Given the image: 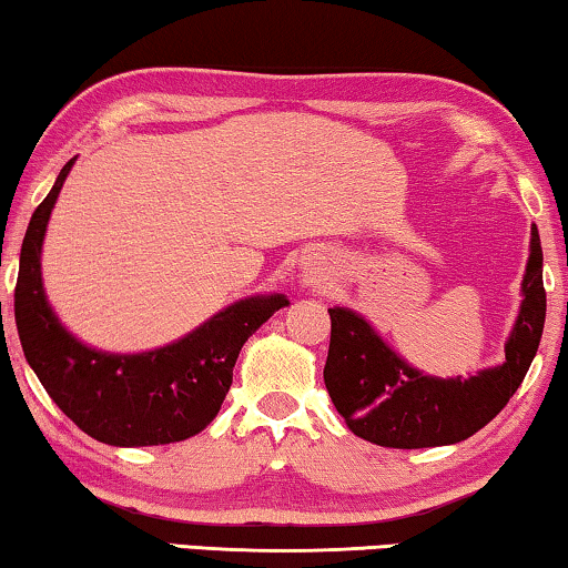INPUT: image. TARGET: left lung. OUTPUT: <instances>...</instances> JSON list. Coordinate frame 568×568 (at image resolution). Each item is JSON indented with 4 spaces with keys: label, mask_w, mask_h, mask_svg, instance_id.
<instances>
[{
    "label": "left lung",
    "mask_w": 568,
    "mask_h": 568,
    "mask_svg": "<svg viewBox=\"0 0 568 568\" xmlns=\"http://www.w3.org/2000/svg\"><path fill=\"white\" fill-rule=\"evenodd\" d=\"M520 310L505 339V361L469 378H439L408 365L363 314L333 307L325 386L347 429L394 449L465 442L503 412L534 363L546 322L544 251L530 229Z\"/></svg>",
    "instance_id": "left-lung-1"
}]
</instances>
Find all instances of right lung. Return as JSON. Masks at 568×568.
<instances>
[{
	"label": "right lung",
	"instance_id": "1",
	"mask_svg": "<svg viewBox=\"0 0 568 568\" xmlns=\"http://www.w3.org/2000/svg\"><path fill=\"white\" fill-rule=\"evenodd\" d=\"M73 162L75 156L60 170L22 241L14 322L24 357L60 412L95 442L156 447L190 439L221 412L243 343L290 300L246 296L146 353H106L81 343L52 312L40 272L50 213Z\"/></svg>",
	"mask_w": 568,
	"mask_h": 568
}]
</instances>
